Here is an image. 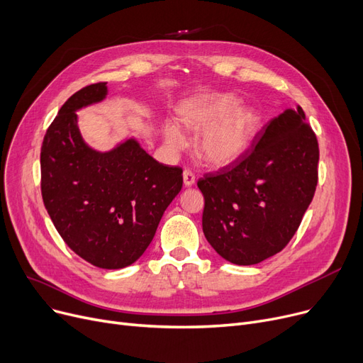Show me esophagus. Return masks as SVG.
<instances>
[{"instance_id": "obj_1", "label": "esophagus", "mask_w": 363, "mask_h": 363, "mask_svg": "<svg viewBox=\"0 0 363 363\" xmlns=\"http://www.w3.org/2000/svg\"><path fill=\"white\" fill-rule=\"evenodd\" d=\"M194 182H196V175L193 174V170L185 169L184 170V185L191 186V185H194Z\"/></svg>"}]
</instances>
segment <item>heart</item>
I'll use <instances>...</instances> for the list:
<instances>
[{"mask_svg": "<svg viewBox=\"0 0 363 363\" xmlns=\"http://www.w3.org/2000/svg\"><path fill=\"white\" fill-rule=\"evenodd\" d=\"M182 122L203 130L197 140V155L207 163L225 166L235 162L252 143L259 128V114L240 106L235 95L225 94L185 110ZM164 140L172 148H181L185 137L175 123L164 125Z\"/></svg>", "mask_w": 363, "mask_h": 363, "instance_id": "obj_1", "label": "heart"}]
</instances>
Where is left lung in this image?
<instances>
[{
  "label": "left lung",
  "instance_id": "left-lung-1",
  "mask_svg": "<svg viewBox=\"0 0 363 363\" xmlns=\"http://www.w3.org/2000/svg\"><path fill=\"white\" fill-rule=\"evenodd\" d=\"M318 162L316 135L297 107L264 125L240 159L200 178L203 233L218 255L256 264L279 253L315 196Z\"/></svg>",
  "mask_w": 363,
  "mask_h": 363
}]
</instances>
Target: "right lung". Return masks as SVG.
<instances>
[{
	"label": "right lung",
	"instance_id": "right-lung-1",
	"mask_svg": "<svg viewBox=\"0 0 363 363\" xmlns=\"http://www.w3.org/2000/svg\"><path fill=\"white\" fill-rule=\"evenodd\" d=\"M107 82L88 85L62 106L41 147V193L70 249L101 269L138 260L182 188V169L156 162L135 140L108 152L89 148L76 110L101 101Z\"/></svg>",
	"mask_w": 363,
	"mask_h": 363
}]
</instances>
